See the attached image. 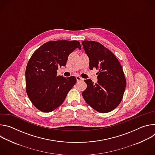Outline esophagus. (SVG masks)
I'll use <instances>...</instances> for the list:
<instances>
[{"label":"esophagus","mask_w":155,"mask_h":155,"mask_svg":"<svg viewBox=\"0 0 155 155\" xmlns=\"http://www.w3.org/2000/svg\"><path fill=\"white\" fill-rule=\"evenodd\" d=\"M76 79H77V81H83V78H82L81 77H79V76L76 77Z\"/></svg>","instance_id":"obj_1"}]
</instances>
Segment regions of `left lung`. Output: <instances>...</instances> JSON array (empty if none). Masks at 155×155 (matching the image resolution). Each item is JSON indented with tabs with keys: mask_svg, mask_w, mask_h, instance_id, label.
I'll return each mask as SVG.
<instances>
[{
	"mask_svg": "<svg viewBox=\"0 0 155 155\" xmlns=\"http://www.w3.org/2000/svg\"><path fill=\"white\" fill-rule=\"evenodd\" d=\"M82 45L90 59V69L99 70L97 83L84 80L87 87L83 97L97 112H111L121 102L126 86L122 66L115 55L101 43L84 40Z\"/></svg>",
	"mask_w": 155,
	"mask_h": 155,
	"instance_id": "obj_1",
	"label": "left lung"
}]
</instances>
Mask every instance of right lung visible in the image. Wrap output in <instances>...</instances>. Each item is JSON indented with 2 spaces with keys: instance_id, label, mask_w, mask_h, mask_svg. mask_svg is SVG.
Masks as SVG:
<instances>
[{
  "instance_id": "1",
  "label": "right lung",
  "mask_w": 155,
  "mask_h": 155,
  "mask_svg": "<svg viewBox=\"0 0 155 155\" xmlns=\"http://www.w3.org/2000/svg\"><path fill=\"white\" fill-rule=\"evenodd\" d=\"M77 48L78 41H50L36 50L29 60L26 69L27 94L40 111L51 112L64 101L77 79L57 75V70L65 66L69 55Z\"/></svg>"
}]
</instances>
